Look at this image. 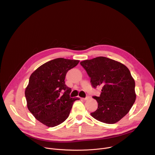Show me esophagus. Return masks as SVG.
Returning <instances> with one entry per match:
<instances>
[{
    "instance_id": "1",
    "label": "esophagus",
    "mask_w": 155,
    "mask_h": 155,
    "mask_svg": "<svg viewBox=\"0 0 155 155\" xmlns=\"http://www.w3.org/2000/svg\"><path fill=\"white\" fill-rule=\"evenodd\" d=\"M90 98V97L89 96H87V97H86L85 98H82V99L83 100H84V101H86V100H87L88 99H89Z\"/></svg>"
}]
</instances>
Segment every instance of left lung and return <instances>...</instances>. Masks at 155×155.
Segmentation results:
<instances>
[{
  "label": "left lung",
  "instance_id": "obj_1",
  "mask_svg": "<svg viewBox=\"0 0 155 155\" xmlns=\"http://www.w3.org/2000/svg\"><path fill=\"white\" fill-rule=\"evenodd\" d=\"M91 78L94 87L102 86L97 109L91 115L107 124H114L123 118L136 99L135 81L126 65L105 57H97L80 62Z\"/></svg>",
  "mask_w": 155,
  "mask_h": 155
}]
</instances>
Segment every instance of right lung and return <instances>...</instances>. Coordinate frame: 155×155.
<instances>
[{
    "mask_svg": "<svg viewBox=\"0 0 155 155\" xmlns=\"http://www.w3.org/2000/svg\"><path fill=\"white\" fill-rule=\"evenodd\" d=\"M80 61L57 58L43 64L30 76L25 90L27 106L40 123L54 127L63 123L70 114L74 102L71 88L65 84L67 72Z\"/></svg>",
    "mask_w": 155,
    "mask_h": 155,
    "instance_id": "add662e5",
    "label": "right lung"
}]
</instances>
